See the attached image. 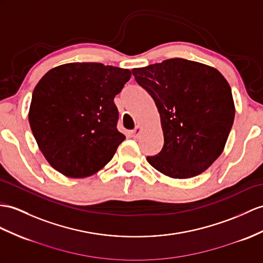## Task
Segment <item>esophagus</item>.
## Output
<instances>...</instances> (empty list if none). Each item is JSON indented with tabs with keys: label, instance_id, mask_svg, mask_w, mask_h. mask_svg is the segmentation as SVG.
I'll list each match as a JSON object with an SVG mask.
<instances>
[{
	"label": "esophagus",
	"instance_id": "esophagus-1",
	"mask_svg": "<svg viewBox=\"0 0 263 263\" xmlns=\"http://www.w3.org/2000/svg\"><path fill=\"white\" fill-rule=\"evenodd\" d=\"M140 132H142V127H140V126H136L135 129H134V130L132 132L130 135H132V137H134V138H137V137L139 136Z\"/></svg>",
	"mask_w": 263,
	"mask_h": 263
}]
</instances>
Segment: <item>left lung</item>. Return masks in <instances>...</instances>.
Returning <instances> with one entry per match:
<instances>
[{
	"label": "left lung",
	"instance_id": "8db88e82",
	"mask_svg": "<svg viewBox=\"0 0 263 263\" xmlns=\"http://www.w3.org/2000/svg\"><path fill=\"white\" fill-rule=\"evenodd\" d=\"M132 72L152 96L161 117L163 148L147 162L180 180L206 171L222 154L234 120L227 79L213 67L182 58Z\"/></svg>",
	"mask_w": 263,
	"mask_h": 263
}]
</instances>
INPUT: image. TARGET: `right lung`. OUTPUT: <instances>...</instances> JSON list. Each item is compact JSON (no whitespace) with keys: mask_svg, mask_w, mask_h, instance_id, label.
I'll return each instance as SVG.
<instances>
[{"mask_svg":"<svg viewBox=\"0 0 263 263\" xmlns=\"http://www.w3.org/2000/svg\"><path fill=\"white\" fill-rule=\"evenodd\" d=\"M132 71L96 62L58 66L35 86L29 110L43 156L62 175L83 178L111 161L125 135L118 132L115 96Z\"/></svg>","mask_w":263,"mask_h":263,"instance_id":"add662e5","label":"right lung"}]
</instances>
